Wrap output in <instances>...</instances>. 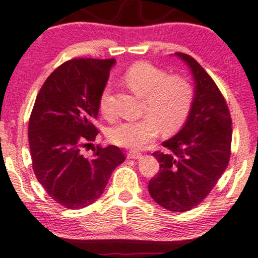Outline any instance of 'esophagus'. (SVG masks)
I'll return each instance as SVG.
<instances>
[{
  "label": "esophagus",
  "mask_w": 258,
  "mask_h": 258,
  "mask_svg": "<svg viewBox=\"0 0 258 258\" xmlns=\"http://www.w3.org/2000/svg\"><path fill=\"white\" fill-rule=\"evenodd\" d=\"M126 158H128V159H139V158H141V153H140V152H136V151H129L128 153H126Z\"/></svg>",
  "instance_id": "esophagus-1"
}]
</instances>
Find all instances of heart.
I'll use <instances>...</instances> for the list:
<instances>
[{
    "instance_id": "b5f03b06",
    "label": "heart",
    "mask_w": 258,
    "mask_h": 258,
    "mask_svg": "<svg viewBox=\"0 0 258 258\" xmlns=\"http://www.w3.org/2000/svg\"><path fill=\"white\" fill-rule=\"evenodd\" d=\"M123 81L136 95L145 98V118L120 122L111 126L107 138L119 147L139 149L157 138L159 130L173 134L186 122L191 111L195 91L187 79L168 75L163 68L148 62H138L126 69ZM111 85L106 84L99 97V110L111 114Z\"/></svg>"
}]
</instances>
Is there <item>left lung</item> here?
<instances>
[{
  "label": "left lung",
  "mask_w": 258,
  "mask_h": 258,
  "mask_svg": "<svg viewBox=\"0 0 258 258\" xmlns=\"http://www.w3.org/2000/svg\"><path fill=\"white\" fill-rule=\"evenodd\" d=\"M191 69L195 99L185 124L154 152L160 170L148 191L171 212H186L201 203L226 170L231 157L232 119L226 100L214 80L191 56L176 52Z\"/></svg>",
  "instance_id": "left-lung-1"
}]
</instances>
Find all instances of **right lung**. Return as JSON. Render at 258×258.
Segmentation results:
<instances>
[{"label": "right lung", "mask_w": 258, "mask_h": 258, "mask_svg": "<svg viewBox=\"0 0 258 258\" xmlns=\"http://www.w3.org/2000/svg\"><path fill=\"white\" fill-rule=\"evenodd\" d=\"M114 59L73 58L50 74L38 93L30 120L28 142L38 182L53 201L80 209L97 201L113 170L124 161L117 146L81 148L94 141L99 97Z\"/></svg>", "instance_id": "1"}]
</instances>
